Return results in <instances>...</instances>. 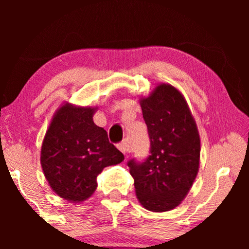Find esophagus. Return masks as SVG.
Segmentation results:
<instances>
[{
    "label": "esophagus",
    "mask_w": 249,
    "mask_h": 249,
    "mask_svg": "<svg viewBox=\"0 0 249 249\" xmlns=\"http://www.w3.org/2000/svg\"><path fill=\"white\" fill-rule=\"evenodd\" d=\"M117 148H119L122 153L123 154H126L127 153V142H126V141H123L122 142H120V144H117Z\"/></svg>",
    "instance_id": "1"
}]
</instances>
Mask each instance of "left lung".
<instances>
[{
    "label": "left lung",
    "instance_id": "1",
    "mask_svg": "<svg viewBox=\"0 0 249 249\" xmlns=\"http://www.w3.org/2000/svg\"><path fill=\"white\" fill-rule=\"evenodd\" d=\"M150 141L145 159L127 166L138 200L145 209L165 212L184 199L200 161V137L183 96L169 84H160L141 101Z\"/></svg>",
    "mask_w": 249,
    "mask_h": 249
}]
</instances>
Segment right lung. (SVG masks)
<instances>
[{"label":"right lung","instance_id":"1","mask_svg":"<svg viewBox=\"0 0 249 249\" xmlns=\"http://www.w3.org/2000/svg\"><path fill=\"white\" fill-rule=\"evenodd\" d=\"M94 111L64 105L44 138L40 161L45 177L53 190L66 200L88 199L96 189L100 172L124 159L109 142L107 130L94 124Z\"/></svg>","mask_w":249,"mask_h":249}]
</instances>
